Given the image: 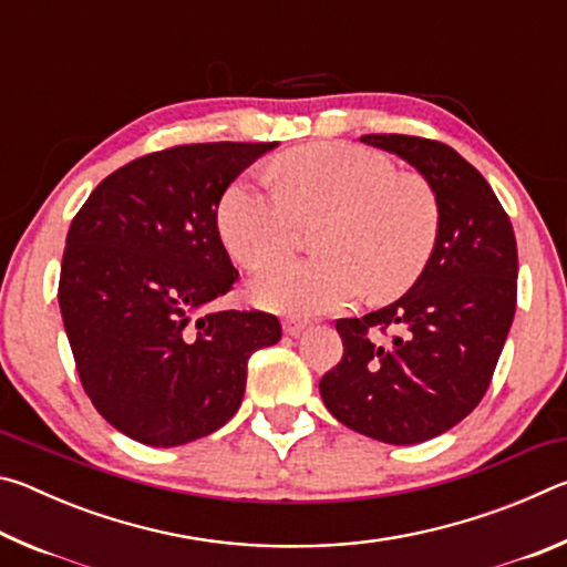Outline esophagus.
I'll return each mask as SVG.
<instances>
[{
    "mask_svg": "<svg viewBox=\"0 0 567 567\" xmlns=\"http://www.w3.org/2000/svg\"><path fill=\"white\" fill-rule=\"evenodd\" d=\"M305 328H307L305 320H285V322H282V330H285L287 334H300Z\"/></svg>",
    "mask_w": 567,
    "mask_h": 567,
    "instance_id": "1",
    "label": "esophagus"
}]
</instances>
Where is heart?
<instances>
[{
	"instance_id": "1",
	"label": "heart",
	"mask_w": 567,
	"mask_h": 567,
	"mask_svg": "<svg viewBox=\"0 0 567 567\" xmlns=\"http://www.w3.org/2000/svg\"><path fill=\"white\" fill-rule=\"evenodd\" d=\"M275 185L235 179L217 207V233L237 262L260 267L295 245L297 219L312 223V260H282L252 277V297L287 315L340 310L368 290L395 297L417 280L435 245L437 205L417 175L380 152L310 145L282 155Z\"/></svg>"
}]
</instances>
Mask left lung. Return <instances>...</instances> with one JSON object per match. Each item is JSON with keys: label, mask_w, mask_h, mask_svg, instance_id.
I'll list each match as a JSON object with an SVG mask.
<instances>
[{"label": "left lung", "mask_w": 567, "mask_h": 567, "mask_svg": "<svg viewBox=\"0 0 567 567\" xmlns=\"http://www.w3.org/2000/svg\"><path fill=\"white\" fill-rule=\"evenodd\" d=\"M415 167L437 205L435 245L400 300L334 322L342 360L320 380L342 425L390 445L443 435L483 400L511 332L517 247L485 177L453 147L410 134H364ZM396 332L378 343L375 331Z\"/></svg>", "instance_id": "obj_1"}]
</instances>
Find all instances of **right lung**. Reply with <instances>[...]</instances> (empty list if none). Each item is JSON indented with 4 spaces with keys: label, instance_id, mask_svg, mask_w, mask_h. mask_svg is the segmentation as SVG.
<instances>
[{
    "label": "right lung",
    "instance_id": "add662e5",
    "mask_svg": "<svg viewBox=\"0 0 567 567\" xmlns=\"http://www.w3.org/2000/svg\"><path fill=\"white\" fill-rule=\"evenodd\" d=\"M277 142H207L112 172L72 219L60 310L100 415L132 440L177 447L243 405L247 360L280 342L275 315L215 310L237 270L217 233L225 189Z\"/></svg>",
    "mask_w": 567,
    "mask_h": 567
}]
</instances>
